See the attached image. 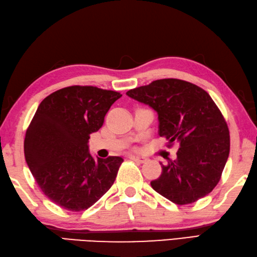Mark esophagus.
Returning a JSON list of instances; mask_svg holds the SVG:
<instances>
[{
  "mask_svg": "<svg viewBox=\"0 0 257 257\" xmlns=\"http://www.w3.org/2000/svg\"><path fill=\"white\" fill-rule=\"evenodd\" d=\"M130 160L137 163H145L147 161L146 157H142V156H130Z\"/></svg>",
  "mask_w": 257,
  "mask_h": 257,
  "instance_id": "obj_1",
  "label": "esophagus"
}]
</instances>
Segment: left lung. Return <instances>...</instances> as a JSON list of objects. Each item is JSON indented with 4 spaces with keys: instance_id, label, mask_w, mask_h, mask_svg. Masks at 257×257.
Instances as JSON below:
<instances>
[{
    "instance_id": "8db88e82",
    "label": "left lung",
    "mask_w": 257,
    "mask_h": 257,
    "mask_svg": "<svg viewBox=\"0 0 257 257\" xmlns=\"http://www.w3.org/2000/svg\"><path fill=\"white\" fill-rule=\"evenodd\" d=\"M127 95L158 114V134L170 145L179 143L177 158L162 165L152 188L176 204L206 197L221 177L229 156V130L208 93L194 84L163 78L133 88Z\"/></svg>"
}]
</instances>
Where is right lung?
<instances>
[{
  "mask_svg": "<svg viewBox=\"0 0 257 257\" xmlns=\"http://www.w3.org/2000/svg\"><path fill=\"white\" fill-rule=\"evenodd\" d=\"M120 97L115 91L74 85L41 101L27 129L25 157L41 191L57 206L86 210L112 186L123 160H94L88 139Z\"/></svg>",
  "mask_w": 257,
  "mask_h": 257,
  "instance_id": "1",
  "label": "right lung"
}]
</instances>
